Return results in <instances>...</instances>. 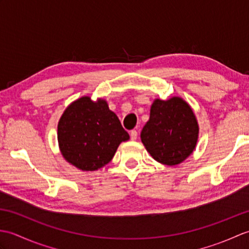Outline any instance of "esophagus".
<instances>
[{
    "mask_svg": "<svg viewBox=\"0 0 249 249\" xmlns=\"http://www.w3.org/2000/svg\"><path fill=\"white\" fill-rule=\"evenodd\" d=\"M137 137H138V133H137V130H131L130 131V139L131 140H136Z\"/></svg>",
    "mask_w": 249,
    "mask_h": 249,
    "instance_id": "esophagus-1",
    "label": "esophagus"
}]
</instances>
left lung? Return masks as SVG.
I'll return each instance as SVG.
<instances>
[{
	"label": "left lung",
	"mask_w": 249,
	"mask_h": 249,
	"mask_svg": "<svg viewBox=\"0 0 249 249\" xmlns=\"http://www.w3.org/2000/svg\"><path fill=\"white\" fill-rule=\"evenodd\" d=\"M198 135V122L190 106L181 97H172L154 100L140 137L156 161L176 166L194 152Z\"/></svg>",
	"instance_id": "1"
}]
</instances>
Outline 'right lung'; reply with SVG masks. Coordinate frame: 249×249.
<instances>
[{
    "mask_svg": "<svg viewBox=\"0 0 249 249\" xmlns=\"http://www.w3.org/2000/svg\"><path fill=\"white\" fill-rule=\"evenodd\" d=\"M129 135L105 99L83 96L71 103L57 125L63 157L82 171H95L112 160L121 142Z\"/></svg>",
    "mask_w": 249,
    "mask_h": 249,
    "instance_id": "add662e5",
    "label": "right lung"
}]
</instances>
